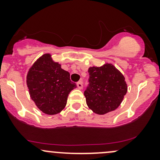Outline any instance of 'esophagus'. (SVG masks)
Segmentation results:
<instances>
[{"instance_id":"34e87169","label":"esophagus","mask_w":160,"mask_h":160,"mask_svg":"<svg viewBox=\"0 0 160 160\" xmlns=\"http://www.w3.org/2000/svg\"><path fill=\"white\" fill-rule=\"evenodd\" d=\"M77 86H78V87L79 88V89H81L82 88V82L81 81L78 82V83H77Z\"/></svg>"}]
</instances>
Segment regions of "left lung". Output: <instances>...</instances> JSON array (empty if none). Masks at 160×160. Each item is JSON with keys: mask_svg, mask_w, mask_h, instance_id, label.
<instances>
[{"mask_svg": "<svg viewBox=\"0 0 160 160\" xmlns=\"http://www.w3.org/2000/svg\"><path fill=\"white\" fill-rule=\"evenodd\" d=\"M89 85L84 92L88 107L97 114L114 111L127 92L124 76L111 64L91 67Z\"/></svg>", "mask_w": 160, "mask_h": 160, "instance_id": "left-lung-1", "label": "left lung"}]
</instances>
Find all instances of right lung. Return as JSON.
Returning a JSON list of instances; mask_svg holds the SVG:
<instances>
[{"label":"right lung","mask_w":160,"mask_h":160,"mask_svg":"<svg viewBox=\"0 0 160 160\" xmlns=\"http://www.w3.org/2000/svg\"><path fill=\"white\" fill-rule=\"evenodd\" d=\"M26 82L37 107L49 115L60 113L65 108L68 94L77 86L70 80L69 72L53 62L50 54L43 55L34 62Z\"/></svg>","instance_id":"right-lung-1"}]
</instances>
